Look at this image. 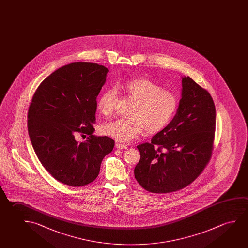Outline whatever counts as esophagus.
<instances>
[{"label": "esophagus", "mask_w": 248, "mask_h": 248, "mask_svg": "<svg viewBox=\"0 0 248 248\" xmlns=\"http://www.w3.org/2000/svg\"><path fill=\"white\" fill-rule=\"evenodd\" d=\"M116 148L119 149H127V146L126 145L121 144V143H116Z\"/></svg>", "instance_id": "1"}]
</instances>
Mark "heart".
<instances>
[{
    "instance_id": "b5f03b06",
    "label": "heart",
    "mask_w": 248,
    "mask_h": 248,
    "mask_svg": "<svg viewBox=\"0 0 248 248\" xmlns=\"http://www.w3.org/2000/svg\"><path fill=\"white\" fill-rule=\"evenodd\" d=\"M126 95L134 99L129 116L105 124L102 132L119 142H130L145 129L147 133L158 132L171 120L178 107V99L171 92L146 78H135L118 86ZM117 92L109 88L99 97L97 107L101 114L113 113Z\"/></svg>"
}]
</instances>
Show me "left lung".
I'll return each mask as SVG.
<instances>
[{"mask_svg":"<svg viewBox=\"0 0 248 248\" xmlns=\"http://www.w3.org/2000/svg\"><path fill=\"white\" fill-rule=\"evenodd\" d=\"M216 130V107L210 93L191 77H182L181 99L174 118L138 145L140 161L134 173L152 193L183 189L198 178L210 161Z\"/></svg>","mask_w":248,"mask_h":248,"instance_id":"8db88e82","label":"left lung"}]
</instances>
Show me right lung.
Instances as JSON below:
<instances>
[{
    "mask_svg": "<svg viewBox=\"0 0 248 248\" xmlns=\"http://www.w3.org/2000/svg\"><path fill=\"white\" fill-rule=\"evenodd\" d=\"M109 69L93 62H72L46 77L28 110L31 142L43 167L57 181L73 187L93 182L114 140L93 135L97 96ZM88 135L79 143L76 135Z\"/></svg>",
    "mask_w": 248,
    "mask_h": 248,
    "instance_id": "obj_1",
    "label": "right lung"
}]
</instances>
